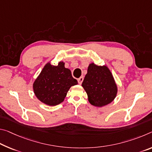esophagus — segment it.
<instances>
[{
  "label": "esophagus",
  "instance_id": "obj_1",
  "mask_svg": "<svg viewBox=\"0 0 152 152\" xmlns=\"http://www.w3.org/2000/svg\"><path fill=\"white\" fill-rule=\"evenodd\" d=\"M84 80V77L83 76H80V78L78 79V84L79 85H81L82 83H83V81Z\"/></svg>",
  "mask_w": 152,
  "mask_h": 152
}]
</instances>
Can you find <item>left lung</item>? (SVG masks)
Masks as SVG:
<instances>
[{"label": "left lung", "mask_w": 152, "mask_h": 152, "mask_svg": "<svg viewBox=\"0 0 152 152\" xmlns=\"http://www.w3.org/2000/svg\"><path fill=\"white\" fill-rule=\"evenodd\" d=\"M82 86L87 94L89 103L96 107L109 104L114 101L118 92L110 69L106 66H97L94 63L89 64Z\"/></svg>", "instance_id": "1"}]
</instances>
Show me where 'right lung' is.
<instances>
[{
	"instance_id": "1",
	"label": "right lung",
	"mask_w": 152,
	"mask_h": 152,
	"mask_svg": "<svg viewBox=\"0 0 152 152\" xmlns=\"http://www.w3.org/2000/svg\"><path fill=\"white\" fill-rule=\"evenodd\" d=\"M64 65L63 61L59 62L57 66L48 62L34 82L36 97L46 105L55 106L63 102L71 86L78 84Z\"/></svg>"
}]
</instances>
